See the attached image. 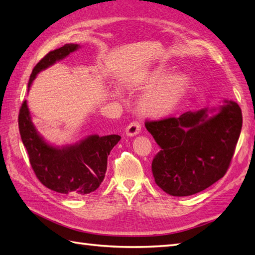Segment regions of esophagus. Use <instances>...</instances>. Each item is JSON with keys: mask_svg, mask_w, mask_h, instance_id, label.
<instances>
[{"mask_svg": "<svg viewBox=\"0 0 255 255\" xmlns=\"http://www.w3.org/2000/svg\"><path fill=\"white\" fill-rule=\"evenodd\" d=\"M141 130V125L138 121H133L128 125L126 128V134L127 136H136Z\"/></svg>", "mask_w": 255, "mask_h": 255, "instance_id": "1", "label": "esophagus"}]
</instances>
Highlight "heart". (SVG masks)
I'll return each mask as SVG.
<instances>
[{"label": "heart", "mask_w": 255, "mask_h": 255, "mask_svg": "<svg viewBox=\"0 0 255 255\" xmlns=\"http://www.w3.org/2000/svg\"><path fill=\"white\" fill-rule=\"evenodd\" d=\"M165 78V70H154L148 77L147 84L151 88H154ZM189 83H191V78L186 72H177L170 75L163 83L159 84L160 85L152 93L141 101L140 103L141 112L150 117L167 115L175 110L182 97L186 93Z\"/></svg>", "instance_id": "obj_1"}]
</instances>
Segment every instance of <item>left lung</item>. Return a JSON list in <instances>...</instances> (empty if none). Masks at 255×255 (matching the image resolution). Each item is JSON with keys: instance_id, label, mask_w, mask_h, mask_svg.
I'll use <instances>...</instances> for the list:
<instances>
[{"instance_id": "obj_1", "label": "left lung", "mask_w": 255, "mask_h": 255, "mask_svg": "<svg viewBox=\"0 0 255 255\" xmlns=\"http://www.w3.org/2000/svg\"><path fill=\"white\" fill-rule=\"evenodd\" d=\"M207 112L205 108L145 121V128L161 148L151 165L154 181L172 196L202 192L229 169L241 132V108L226 101L213 117Z\"/></svg>"}]
</instances>
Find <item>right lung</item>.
<instances>
[{"label":"right lung","instance_id":"obj_1","mask_svg":"<svg viewBox=\"0 0 255 255\" xmlns=\"http://www.w3.org/2000/svg\"><path fill=\"white\" fill-rule=\"evenodd\" d=\"M78 48L75 44H67L48 52L32 69L28 88L38 73ZM18 128L38 180L51 191L70 196H83L99 188L107 170V156L121 140L118 134H93L74 145L61 149L52 147L36 131L26 101L19 110Z\"/></svg>","mask_w":255,"mask_h":255}]
</instances>
